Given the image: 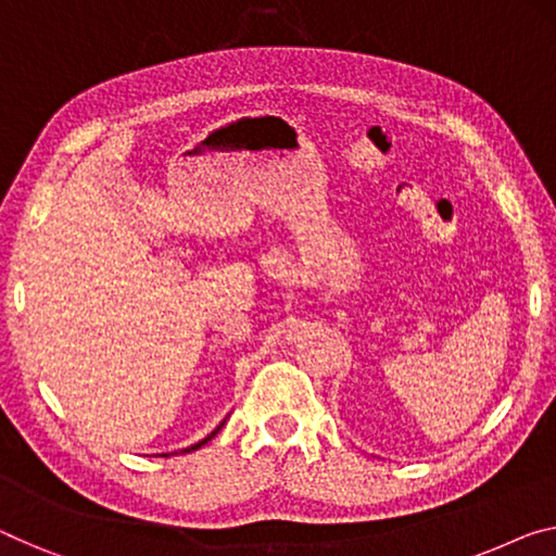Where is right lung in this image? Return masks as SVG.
Instances as JSON below:
<instances>
[{"instance_id": "obj_1", "label": "right lung", "mask_w": 556, "mask_h": 556, "mask_svg": "<svg viewBox=\"0 0 556 556\" xmlns=\"http://www.w3.org/2000/svg\"><path fill=\"white\" fill-rule=\"evenodd\" d=\"M227 417H229V414H227ZM227 417L219 421V427H217V429H214V432H210V434H206L204 439H199V442H197V444H192V446H185V450H179V452H167V454H160V457H169V454H189V452H194V450H199V446H204L206 442H210V439H214V437H217V434H219V429H222V427H225V421H227Z\"/></svg>"}]
</instances>
